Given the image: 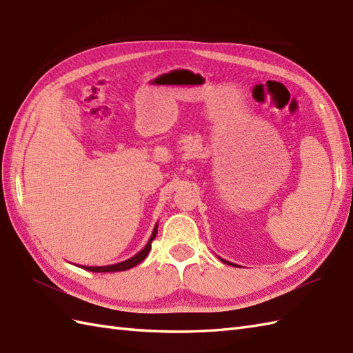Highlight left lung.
I'll return each mask as SVG.
<instances>
[{"label":"left lung","mask_w":353,"mask_h":353,"mask_svg":"<svg viewBox=\"0 0 353 353\" xmlns=\"http://www.w3.org/2000/svg\"><path fill=\"white\" fill-rule=\"evenodd\" d=\"M222 263H225V264H228V265H236V264H232V263H230V261H225V259H222V258H219Z\"/></svg>","instance_id":"obj_1"}]
</instances>
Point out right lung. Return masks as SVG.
<instances>
[{"label": "right lung", "instance_id": "right-lung-1", "mask_svg": "<svg viewBox=\"0 0 353 353\" xmlns=\"http://www.w3.org/2000/svg\"><path fill=\"white\" fill-rule=\"evenodd\" d=\"M157 232H158V223L155 225V228H153V232H152V236H150V239H149V241H148V245L144 246L140 252H137V254H135L134 256H131L130 259L122 261V263L112 264V265H103V267H88V265H79V267H82V268H85V270H88V271H94V273H110V271H125V270H130V268L135 267L137 264H140L141 261L149 255L150 248H152V241L155 240Z\"/></svg>", "mask_w": 353, "mask_h": 353}]
</instances>
